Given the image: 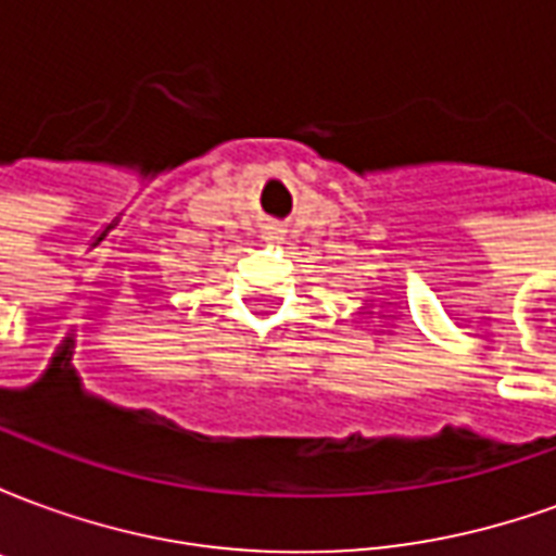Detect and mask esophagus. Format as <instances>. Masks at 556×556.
<instances>
[{
    "label": "esophagus",
    "instance_id": "esophagus-1",
    "mask_svg": "<svg viewBox=\"0 0 556 556\" xmlns=\"http://www.w3.org/2000/svg\"><path fill=\"white\" fill-rule=\"evenodd\" d=\"M265 241H282V229H277V226H267Z\"/></svg>",
    "mask_w": 556,
    "mask_h": 556
}]
</instances>
